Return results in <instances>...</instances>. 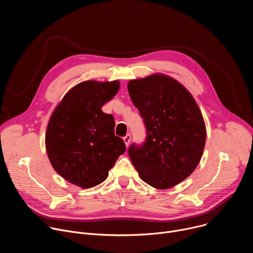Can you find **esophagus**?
<instances>
[{"label": "esophagus", "instance_id": "1", "mask_svg": "<svg viewBox=\"0 0 253 253\" xmlns=\"http://www.w3.org/2000/svg\"><path fill=\"white\" fill-rule=\"evenodd\" d=\"M130 140H131V135L130 134H127L125 137H123V141L125 143V145L128 147L129 143H130Z\"/></svg>", "mask_w": 253, "mask_h": 253}]
</instances>
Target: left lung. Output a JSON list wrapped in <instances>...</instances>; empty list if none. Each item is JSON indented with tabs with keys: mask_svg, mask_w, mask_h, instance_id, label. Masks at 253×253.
<instances>
[{
	"mask_svg": "<svg viewBox=\"0 0 253 253\" xmlns=\"http://www.w3.org/2000/svg\"><path fill=\"white\" fill-rule=\"evenodd\" d=\"M127 86L147 130L145 143L129 148L131 162L144 182L171 188L200 162L206 141L202 113L190 92L165 74L130 80Z\"/></svg>",
	"mask_w": 253,
	"mask_h": 253,
	"instance_id": "obj_1",
	"label": "left lung"
}]
</instances>
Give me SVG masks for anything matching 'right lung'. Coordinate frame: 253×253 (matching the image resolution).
<instances>
[{
  "label": "right lung",
  "instance_id": "right-lung-1",
  "mask_svg": "<svg viewBox=\"0 0 253 253\" xmlns=\"http://www.w3.org/2000/svg\"><path fill=\"white\" fill-rule=\"evenodd\" d=\"M119 87L118 80L81 82L66 93L48 122L45 144L53 168L83 189L102 183L126 150L114 134L113 116L102 111Z\"/></svg>",
  "mask_w": 253,
  "mask_h": 253
}]
</instances>
